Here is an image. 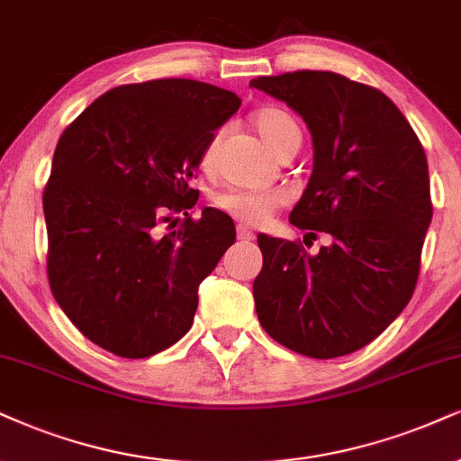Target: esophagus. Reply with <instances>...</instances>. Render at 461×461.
<instances>
[{"label":"esophagus","mask_w":461,"mask_h":461,"mask_svg":"<svg viewBox=\"0 0 461 461\" xmlns=\"http://www.w3.org/2000/svg\"><path fill=\"white\" fill-rule=\"evenodd\" d=\"M237 240H240V241H252L254 240L252 229H248L246 224L237 226Z\"/></svg>","instance_id":"obj_1"}]
</instances>
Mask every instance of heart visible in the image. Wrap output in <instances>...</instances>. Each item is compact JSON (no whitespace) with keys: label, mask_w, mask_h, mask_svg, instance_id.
<instances>
[{"label":"heart","mask_w":461,"mask_h":461,"mask_svg":"<svg viewBox=\"0 0 461 461\" xmlns=\"http://www.w3.org/2000/svg\"><path fill=\"white\" fill-rule=\"evenodd\" d=\"M252 122L258 134L265 139V143L276 153H280L288 145H299L301 130L286 111L277 109V106H263V109L254 113ZM220 134V130H215L203 147L201 164L204 168L212 167ZM286 203L288 192L284 190H240V187H229V190L218 192L213 196V204L220 212L229 213L235 220L248 221V224H263Z\"/></svg>","instance_id":"1"}]
</instances>
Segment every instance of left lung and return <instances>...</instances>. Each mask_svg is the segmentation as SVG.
<instances>
[{"instance_id":"8db88e82","label":"left lung","mask_w":461,"mask_h":461,"mask_svg":"<svg viewBox=\"0 0 461 461\" xmlns=\"http://www.w3.org/2000/svg\"><path fill=\"white\" fill-rule=\"evenodd\" d=\"M249 87L284 100L308 123L314 170L291 224L330 235L312 258L301 240L258 235L254 280L260 325L312 359L350 355L411 301L431 221L428 158L383 92L327 70L258 77Z\"/></svg>"}]
</instances>
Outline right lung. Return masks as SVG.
<instances>
[{
  "instance_id": "1",
  "label": "right lung",
  "mask_w": 461,
  "mask_h": 461,
  "mask_svg": "<svg viewBox=\"0 0 461 461\" xmlns=\"http://www.w3.org/2000/svg\"><path fill=\"white\" fill-rule=\"evenodd\" d=\"M240 106L229 89L156 78L102 94L59 136L42 194L49 286L100 348L145 359L190 331L198 284L235 243L230 215H187L192 179Z\"/></svg>"
}]
</instances>
